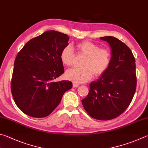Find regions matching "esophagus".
<instances>
[{"instance_id": "1", "label": "esophagus", "mask_w": 148, "mask_h": 148, "mask_svg": "<svg viewBox=\"0 0 148 148\" xmlns=\"http://www.w3.org/2000/svg\"><path fill=\"white\" fill-rule=\"evenodd\" d=\"M79 85V84H77V83H73V87H74V88H76V87H78Z\"/></svg>"}]
</instances>
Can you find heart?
I'll list each match as a JSON object with an SVG mask.
<instances>
[{
  "label": "heart",
  "mask_w": 148,
  "mask_h": 148,
  "mask_svg": "<svg viewBox=\"0 0 148 148\" xmlns=\"http://www.w3.org/2000/svg\"><path fill=\"white\" fill-rule=\"evenodd\" d=\"M80 53L85 56L81 68H72L65 72L67 79L76 83H84L92 78L93 75L103 74L111 62V53L109 50L101 49L100 46L90 41H83L77 44ZM74 51L71 46H66L61 50L60 60L63 65L71 66L73 63Z\"/></svg>",
  "instance_id": "heart-1"
}]
</instances>
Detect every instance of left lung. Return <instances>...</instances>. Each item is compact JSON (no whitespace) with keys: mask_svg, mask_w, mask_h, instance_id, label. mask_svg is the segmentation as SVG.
Masks as SVG:
<instances>
[{"mask_svg":"<svg viewBox=\"0 0 148 148\" xmlns=\"http://www.w3.org/2000/svg\"><path fill=\"white\" fill-rule=\"evenodd\" d=\"M100 39L109 45L111 62L100 78L90 83L89 92L82 102L93 119L108 120L124 112L132 101L136 87L135 60L130 48L116 37Z\"/></svg>","mask_w":148,"mask_h":148,"instance_id":"1","label":"left lung"}]
</instances>
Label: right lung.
I'll return each instance as SVG.
<instances>
[{
    "label": "right lung",
    "mask_w": 148,
    "mask_h": 148,
    "mask_svg": "<svg viewBox=\"0 0 148 148\" xmlns=\"http://www.w3.org/2000/svg\"><path fill=\"white\" fill-rule=\"evenodd\" d=\"M69 37L55 30L44 32L26 42L14 62L11 90L17 106L35 118L48 116L72 87L70 81L56 82L64 73L60 53Z\"/></svg>",
    "instance_id": "add662e5"
}]
</instances>
